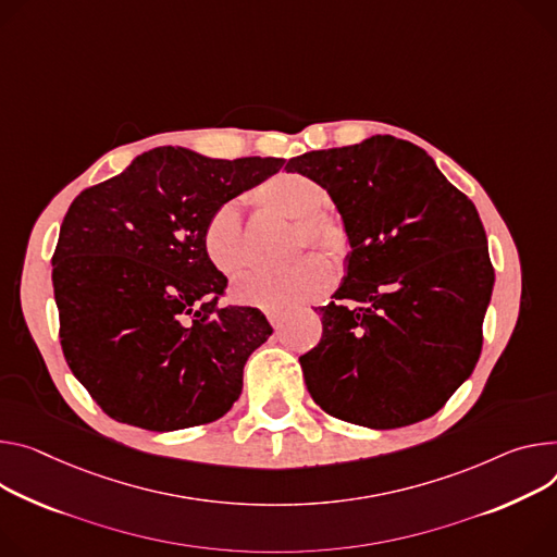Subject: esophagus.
Instances as JSON below:
<instances>
[{
    "instance_id": "1",
    "label": "esophagus",
    "mask_w": 557,
    "mask_h": 557,
    "mask_svg": "<svg viewBox=\"0 0 557 557\" xmlns=\"http://www.w3.org/2000/svg\"><path fill=\"white\" fill-rule=\"evenodd\" d=\"M267 318H269V322H271L273 326H280V322L284 320V311H269Z\"/></svg>"
}]
</instances>
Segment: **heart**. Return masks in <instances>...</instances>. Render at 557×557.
<instances>
[{"mask_svg": "<svg viewBox=\"0 0 557 557\" xmlns=\"http://www.w3.org/2000/svg\"><path fill=\"white\" fill-rule=\"evenodd\" d=\"M258 205L284 220L297 222L301 228V246L313 244L335 260H344L350 250V235L346 222L331 211L329 190L305 173H280L252 193ZM201 246L209 262L226 277L242 273L248 264L244 239V224L235 201H226L213 209L201 228ZM335 282L333 267L320 258L309 256L284 271H256L242 277L233 286L237 301L269 311L290 309L301 301L322 297Z\"/></svg>", "mask_w": 557, "mask_h": 557, "instance_id": "1", "label": "heart"}]
</instances>
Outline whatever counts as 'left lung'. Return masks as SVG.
Masks as SVG:
<instances>
[{
  "label": "left lung",
  "instance_id": "obj_1",
  "mask_svg": "<svg viewBox=\"0 0 557 557\" xmlns=\"http://www.w3.org/2000/svg\"><path fill=\"white\" fill-rule=\"evenodd\" d=\"M286 171L318 180L350 235L322 339L299 356L311 397L369 429L435 416L482 352L495 271L475 205L426 150L391 135L311 150Z\"/></svg>",
  "mask_w": 557,
  "mask_h": 557
}]
</instances>
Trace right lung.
I'll return each instance as SVG.
<instances>
[{"label":"right lung","instance_id":"add662e5","mask_svg":"<svg viewBox=\"0 0 557 557\" xmlns=\"http://www.w3.org/2000/svg\"><path fill=\"white\" fill-rule=\"evenodd\" d=\"M282 164L162 146L73 199L53 252L60 342L109 418L177 431L233 407L248 356L273 329L260 309L218 305L228 280L201 228Z\"/></svg>","mask_w":557,"mask_h":557}]
</instances>
